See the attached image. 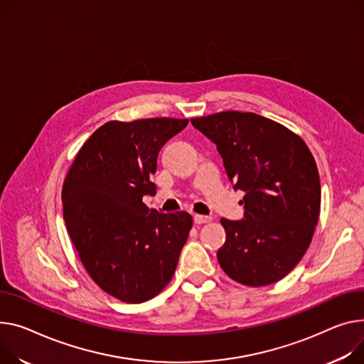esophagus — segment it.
I'll return each instance as SVG.
<instances>
[{
	"label": "esophagus",
	"instance_id": "obj_1",
	"mask_svg": "<svg viewBox=\"0 0 364 364\" xmlns=\"http://www.w3.org/2000/svg\"><path fill=\"white\" fill-rule=\"evenodd\" d=\"M195 224L198 225H202V224H209L212 221V216H206V215H195Z\"/></svg>",
	"mask_w": 364,
	"mask_h": 364
}]
</instances>
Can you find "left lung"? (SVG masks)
<instances>
[{"instance_id":"left-lung-1","label":"left lung","mask_w":364,"mask_h":364,"mask_svg":"<svg viewBox=\"0 0 364 364\" xmlns=\"http://www.w3.org/2000/svg\"><path fill=\"white\" fill-rule=\"evenodd\" d=\"M191 124L216 144L234 188L246 191L245 220H221L223 271L247 287L282 279L304 256L319 220L321 180L307 144L255 112L223 111Z\"/></svg>"}]
</instances>
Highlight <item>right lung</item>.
<instances>
[{"label":"right lung","mask_w":364,"mask_h":364,"mask_svg":"<svg viewBox=\"0 0 364 364\" xmlns=\"http://www.w3.org/2000/svg\"><path fill=\"white\" fill-rule=\"evenodd\" d=\"M188 119L108 121L77 152L63 184L64 221L86 272L102 291L143 303L171 281L193 225L190 213H159L151 177L166 140Z\"/></svg>","instance_id":"add662e5"}]
</instances>
